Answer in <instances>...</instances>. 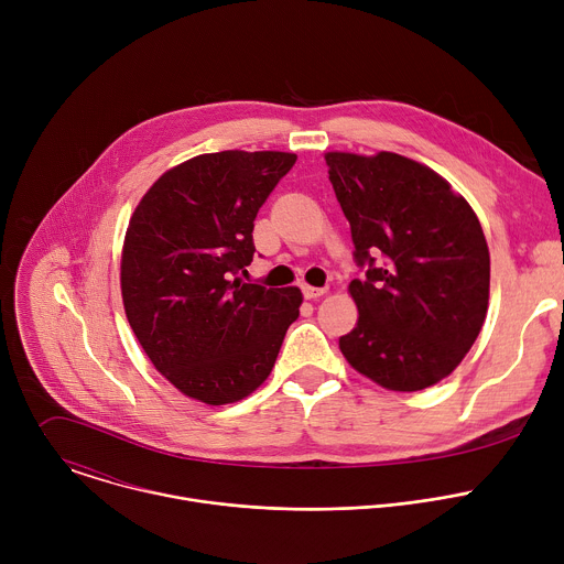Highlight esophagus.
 <instances>
[{
    "instance_id": "esophagus-1",
    "label": "esophagus",
    "mask_w": 564,
    "mask_h": 564,
    "mask_svg": "<svg viewBox=\"0 0 564 564\" xmlns=\"http://www.w3.org/2000/svg\"><path fill=\"white\" fill-rule=\"evenodd\" d=\"M301 290H303L305 299H318L328 292V288H312V285H303Z\"/></svg>"
}]
</instances>
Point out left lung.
<instances>
[{"label": "left lung", "instance_id": "8db88e82", "mask_svg": "<svg viewBox=\"0 0 564 564\" xmlns=\"http://www.w3.org/2000/svg\"><path fill=\"white\" fill-rule=\"evenodd\" d=\"M326 163L364 272L350 283L359 321L339 348L388 390H424L459 366L485 326V231L470 205L411 158L333 151Z\"/></svg>", "mask_w": 564, "mask_h": 564}]
</instances>
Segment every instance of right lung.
Returning a JSON list of instances; mask_svg holds the SVG:
<instances>
[{
  "label": "right lung",
  "mask_w": 564,
  "mask_h": 564,
  "mask_svg": "<svg viewBox=\"0 0 564 564\" xmlns=\"http://www.w3.org/2000/svg\"><path fill=\"white\" fill-rule=\"evenodd\" d=\"M296 163L283 151L203 153L160 176L122 250L129 326L160 375L209 406L257 390L299 316V288L243 283L254 218Z\"/></svg>",
  "instance_id": "right-lung-1"
}]
</instances>
